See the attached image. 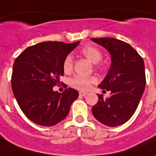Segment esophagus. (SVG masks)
Segmentation results:
<instances>
[{
    "label": "esophagus",
    "instance_id": "esophagus-1",
    "mask_svg": "<svg viewBox=\"0 0 156 156\" xmlns=\"http://www.w3.org/2000/svg\"><path fill=\"white\" fill-rule=\"evenodd\" d=\"M87 93H85V92H79V95L81 96V97H84V96L87 95Z\"/></svg>",
    "mask_w": 156,
    "mask_h": 156
}]
</instances>
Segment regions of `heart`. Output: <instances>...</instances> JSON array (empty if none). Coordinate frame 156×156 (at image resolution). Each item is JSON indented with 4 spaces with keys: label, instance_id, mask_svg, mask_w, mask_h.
Listing matches in <instances>:
<instances>
[{
    "label": "heart",
    "instance_id": "obj_1",
    "mask_svg": "<svg viewBox=\"0 0 156 156\" xmlns=\"http://www.w3.org/2000/svg\"><path fill=\"white\" fill-rule=\"evenodd\" d=\"M82 53L85 57L93 63H98L101 59V53L98 48L92 45L84 46L82 49ZM63 72L69 73L73 70V58L70 55H68L63 63ZM97 82L94 77L83 76V75H74L69 79V85L76 89L85 91L90 87L93 83Z\"/></svg>",
    "mask_w": 156,
    "mask_h": 156
}]
</instances>
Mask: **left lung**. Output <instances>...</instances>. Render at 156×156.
Instances as JSON below:
<instances>
[{
	"label": "left lung",
	"instance_id": "1",
	"mask_svg": "<svg viewBox=\"0 0 156 156\" xmlns=\"http://www.w3.org/2000/svg\"><path fill=\"white\" fill-rule=\"evenodd\" d=\"M110 53L112 65L99 87L110 91V97L92 108L96 119L108 126L124 124L133 116L146 87L144 60L129 44L113 38L91 39ZM106 92V91H105Z\"/></svg>",
	"mask_w": 156,
	"mask_h": 156
}]
</instances>
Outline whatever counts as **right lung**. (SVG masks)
<instances>
[{
	"mask_svg": "<svg viewBox=\"0 0 156 156\" xmlns=\"http://www.w3.org/2000/svg\"><path fill=\"white\" fill-rule=\"evenodd\" d=\"M78 44L40 43L27 48L14 62V96L24 114L35 124L56 125L68 116L71 105L78 98V91L71 87L63 93L53 90L64 73V58Z\"/></svg>",
	"mask_w": 156,
	"mask_h": 156,
	"instance_id": "right-lung-1",
	"label": "right lung"
}]
</instances>
